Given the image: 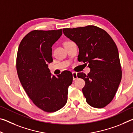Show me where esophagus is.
Here are the masks:
<instances>
[{
    "label": "esophagus",
    "instance_id": "obj_1",
    "mask_svg": "<svg viewBox=\"0 0 133 133\" xmlns=\"http://www.w3.org/2000/svg\"><path fill=\"white\" fill-rule=\"evenodd\" d=\"M72 75H73V80H75L76 79H77V73H76V72H73V73H72Z\"/></svg>",
    "mask_w": 133,
    "mask_h": 133
}]
</instances>
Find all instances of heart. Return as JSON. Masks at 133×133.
Returning a JSON list of instances; mask_svg holds the SVG:
<instances>
[{"label": "heart", "mask_w": 133, "mask_h": 133, "mask_svg": "<svg viewBox=\"0 0 133 133\" xmlns=\"http://www.w3.org/2000/svg\"><path fill=\"white\" fill-rule=\"evenodd\" d=\"M69 42H66V43H69ZM64 43V44H65Z\"/></svg>", "instance_id": "1"}]
</instances>
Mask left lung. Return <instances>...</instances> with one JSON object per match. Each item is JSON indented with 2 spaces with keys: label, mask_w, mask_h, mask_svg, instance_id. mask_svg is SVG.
I'll return each instance as SVG.
<instances>
[{
  "label": "left lung",
  "mask_w": 133,
  "mask_h": 133,
  "mask_svg": "<svg viewBox=\"0 0 133 133\" xmlns=\"http://www.w3.org/2000/svg\"><path fill=\"white\" fill-rule=\"evenodd\" d=\"M63 33L77 45L78 61L90 69L87 75H77L85 81L82 91L87 103L95 108L104 107L113 99L122 76L116 43L106 31L95 26L63 29Z\"/></svg>",
  "instance_id": "left-lung-1"
}]
</instances>
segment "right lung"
Wrapping results in <instances>:
<instances>
[{
  "mask_svg": "<svg viewBox=\"0 0 133 133\" xmlns=\"http://www.w3.org/2000/svg\"><path fill=\"white\" fill-rule=\"evenodd\" d=\"M62 35V29L33 30L22 40L18 48L16 69L22 87L33 103L51 112L66 104L73 75L67 71L51 76L48 64L53 62V44Z\"/></svg>",
  "mask_w": 133,
  "mask_h": 133,
  "instance_id": "add662e5",
  "label": "right lung"
}]
</instances>
